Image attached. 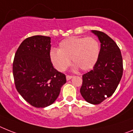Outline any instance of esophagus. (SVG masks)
<instances>
[{
    "instance_id": "obj_1",
    "label": "esophagus",
    "mask_w": 133,
    "mask_h": 133,
    "mask_svg": "<svg viewBox=\"0 0 133 133\" xmlns=\"http://www.w3.org/2000/svg\"><path fill=\"white\" fill-rule=\"evenodd\" d=\"M72 78V76H70V75H67L66 76V79L67 80H69Z\"/></svg>"
}]
</instances>
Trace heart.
Masks as SVG:
<instances>
[{
  "label": "heart",
  "instance_id": "obj_1",
  "mask_svg": "<svg viewBox=\"0 0 133 133\" xmlns=\"http://www.w3.org/2000/svg\"><path fill=\"white\" fill-rule=\"evenodd\" d=\"M100 46L94 37L70 36L59 43L58 50H52L50 57L55 68L60 72L65 71L72 59L74 68L82 71L91 70L99 58Z\"/></svg>",
  "mask_w": 133,
  "mask_h": 133
}]
</instances>
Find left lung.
Segmentation results:
<instances>
[{"label": "left lung", "mask_w": 133, "mask_h": 133, "mask_svg": "<svg viewBox=\"0 0 133 133\" xmlns=\"http://www.w3.org/2000/svg\"><path fill=\"white\" fill-rule=\"evenodd\" d=\"M99 38L101 49L93 69L82 75L80 93L91 104H99L111 97L118 87L123 74V61L120 49L104 32L92 30Z\"/></svg>", "instance_id": "8db88e82"}]
</instances>
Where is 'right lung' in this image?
<instances>
[{"instance_id":"1","label":"right lung","mask_w":133,"mask_h":133,"mask_svg":"<svg viewBox=\"0 0 133 133\" xmlns=\"http://www.w3.org/2000/svg\"><path fill=\"white\" fill-rule=\"evenodd\" d=\"M51 38H27L17 50L13 74L17 91L35 108L47 107L55 102L66 82L64 74L53 66L50 57Z\"/></svg>"}]
</instances>
